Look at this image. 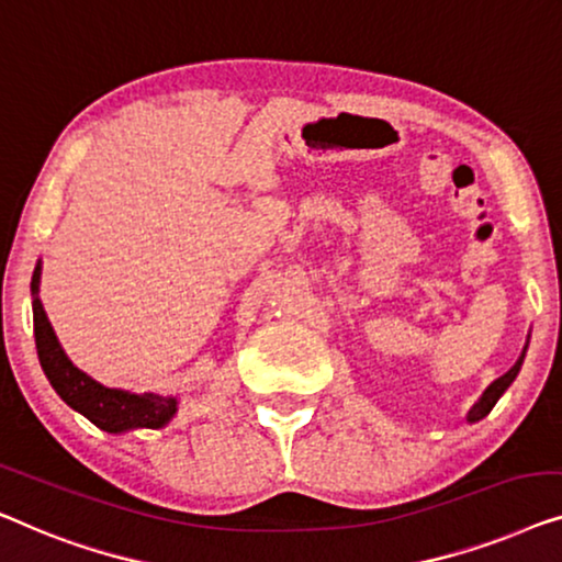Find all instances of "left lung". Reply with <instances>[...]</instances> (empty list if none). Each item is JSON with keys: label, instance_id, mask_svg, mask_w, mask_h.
<instances>
[{"label": "left lung", "instance_id": "obj_1", "mask_svg": "<svg viewBox=\"0 0 562 562\" xmlns=\"http://www.w3.org/2000/svg\"><path fill=\"white\" fill-rule=\"evenodd\" d=\"M521 359H525V351H521V357L517 359L515 367H512V369L507 371V374H502L499 379H496V382L484 392V397H481V400L476 402V405H473V409L469 413V420H471V423H473V420H481V417H486L488 413H492V407L496 405V402H499L504 390H507V386H509L512 382H515L517 371H519V367H521Z\"/></svg>", "mask_w": 562, "mask_h": 562}]
</instances>
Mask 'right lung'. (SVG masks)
<instances>
[{
	"label": "right lung",
	"mask_w": 562,
	"mask_h": 562,
	"mask_svg": "<svg viewBox=\"0 0 562 562\" xmlns=\"http://www.w3.org/2000/svg\"><path fill=\"white\" fill-rule=\"evenodd\" d=\"M37 282H41V265L33 274V321H35V344L41 357L45 376L50 379L53 390L68 402L70 407L89 417L106 432H124L132 428H162L176 415V397H160V394H130L122 390L93 382L81 369H76L63 353L58 338H55L43 303L37 300Z\"/></svg>",
	"instance_id": "obj_1"
}]
</instances>
